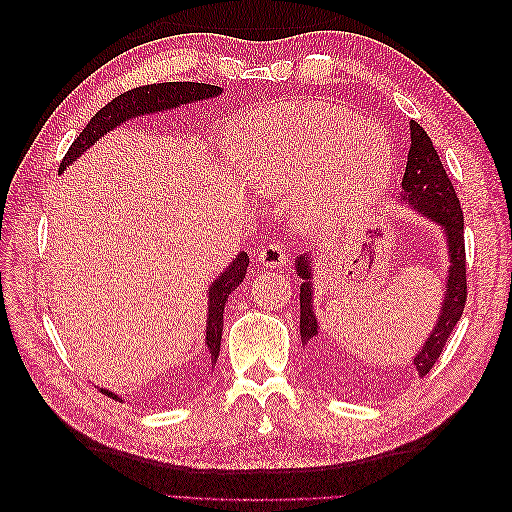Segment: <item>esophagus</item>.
Masks as SVG:
<instances>
[{"mask_svg":"<svg viewBox=\"0 0 512 512\" xmlns=\"http://www.w3.org/2000/svg\"><path fill=\"white\" fill-rule=\"evenodd\" d=\"M258 262L262 267H269V269L282 267L286 262V247L282 243H267L258 252Z\"/></svg>","mask_w":512,"mask_h":512,"instance_id":"esophagus-1","label":"esophagus"}]
</instances>
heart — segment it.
I'll list each match as a JSON object with an SVG mask.
<instances>
[{
  "label": "heart",
  "mask_w": 512,
  "mask_h": 512,
  "mask_svg": "<svg viewBox=\"0 0 512 512\" xmlns=\"http://www.w3.org/2000/svg\"><path fill=\"white\" fill-rule=\"evenodd\" d=\"M230 160L245 183L280 192L305 179L312 220L363 207L389 181L395 151L376 123L320 100L256 111L232 132Z\"/></svg>",
  "instance_id": "1"
}]
</instances>
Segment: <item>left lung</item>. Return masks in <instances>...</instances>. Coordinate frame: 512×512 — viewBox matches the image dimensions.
Wrapping results in <instances>:
<instances>
[{
    "label": "left lung",
    "mask_w": 512,
    "mask_h": 512,
    "mask_svg": "<svg viewBox=\"0 0 512 512\" xmlns=\"http://www.w3.org/2000/svg\"><path fill=\"white\" fill-rule=\"evenodd\" d=\"M410 151L404 179H401V203L412 205L431 222H438L444 228L448 243V258L451 267L446 275V294L442 303V314L436 329L431 331L423 350L416 354L414 367L418 376H427L429 369L436 365L440 354L451 337L455 324L459 322L463 307L468 299L466 280V241H463V211L451 179L440 162L436 147H433L427 132L410 121ZM312 254L297 258V273L303 277L301 284V342L309 344L318 359H327L318 342V322L312 309Z\"/></svg>",
    "instance_id": "1"
}]
</instances>
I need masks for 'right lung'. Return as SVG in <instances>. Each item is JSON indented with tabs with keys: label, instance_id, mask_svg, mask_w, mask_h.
<instances>
[{
	"label": "right lung",
	"instance_id": "1",
	"mask_svg": "<svg viewBox=\"0 0 512 512\" xmlns=\"http://www.w3.org/2000/svg\"><path fill=\"white\" fill-rule=\"evenodd\" d=\"M220 94H222V87L207 85V83H151V85H141L130 91H123L121 96H117L104 108H100V111L89 119L85 130L74 138V143L70 145L64 160H61L59 173L79 158L83 151H87L91 145H94L100 136H104L108 130L117 128L123 121H128L132 117H141L147 113L168 111V108H177L181 104H192L205 98H215ZM247 265H250V258L241 252L209 288L207 350L211 356V367L220 356V342H222V329H224V305L228 301V294L243 282ZM102 393L117 399V395H113L111 391H102Z\"/></svg>",
	"mask_w": 512,
	"mask_h": 512
}]
</instances>
